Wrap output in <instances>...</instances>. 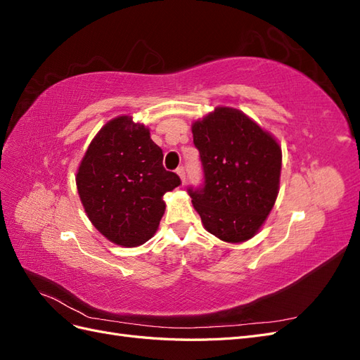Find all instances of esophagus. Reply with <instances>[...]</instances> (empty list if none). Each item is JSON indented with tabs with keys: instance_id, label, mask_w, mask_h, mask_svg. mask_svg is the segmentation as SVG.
I'll return each mask as SVG.
<instances>
[{
	"instance_id": "34e87169",
	"label": "esophagus",
	"mask_w": 360,
	"mask_h": 360,
	"mask_svg": "<svg viewBox=\"0 0 360 360\" xmlns=\"http://www.w3.org/2000/svg\"><path fill=\"white\" fill-rule=\"evenodd\" d=\"M176 172L179 174V177L181 179V183H183V184L186 183V171H184V167H179V168L176 169Z\"/></svg>"
}]
</instances>
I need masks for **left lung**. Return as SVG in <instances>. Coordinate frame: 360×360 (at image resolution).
Returning <instances> with one entry per match:
<instances>
[{
    "instance_id": "left-lung-1",
    "label": "left lung",
    "mask_w": 360,
    "mask_h": 360,
    "mask_svg": "<svg viewBox=\"0 0 360 360\" xmlns=\"http://www.w3.org/2000/svg\"><path fill=\"white\" fill-rule=\"evenodd\" d=\"M192 134L204 184L188 192L204 228L228 243L254 237L278 197V141L246 114L226 106L195 122Z\"/></svg>"
}]
</instances>
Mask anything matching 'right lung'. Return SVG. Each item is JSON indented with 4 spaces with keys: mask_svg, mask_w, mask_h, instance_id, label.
Here are the masks:
<instances>
[{
    "mask_svg": "<svg viewBox=\"0 0 360 360\" xmlns=\"http://www.w3.org/2000/svg\"><path fill=\"white\" fill-rule=\"evenodd\" d=\"M162 148L132 117L108 122L86 148L76 188L86 216L108 240L134 248L156 233L163 195L181 183L162 165Z\"/></svg>",
    "mask_w": 360,
    "mask_h": 360,
    "instance_id": "1",
    "label": "right lung"
}]
</instances>
